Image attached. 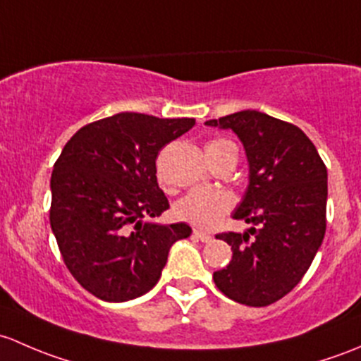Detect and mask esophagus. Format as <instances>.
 Returning <instances> with one entry per match:
<instances>
[{"instance_id":"esophagus-1","label":"esophagus","mask_w":361,"mask_h":361,"mask_svg":"<svg viewBox=\"0 0 361 361\" xmlns=\"http://www.w3.org/2000/svg\"><path fill=\"white\" fill-rule=\"evenodd\" d=\"M192 235L198 238V240H202L203 243H210V241L214 240V236L208 235V233H205V231H202V229H195V231H192Z\"/></svg>"}]
</instances>
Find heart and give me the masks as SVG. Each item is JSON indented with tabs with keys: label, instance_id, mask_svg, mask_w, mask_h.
<instances>
[{
	"label": "heart",
	"instance_id": "b5f03b06",
	"mask_svg": "<svg viewBox=\"0 0 361 361\" xmlns=\"http://www.w3.org/2000/svg\"><path fill=\"white\" fill-rule=\"evenodd\" d=\"M226 151H236V146L226 139H215L207 144L208 159ZM231 207L233 198L229 192L221 189H192L177 202L176 215L180 221L207 229L212 228L222 215L228 214Z\"/></svg>",
	"mask_w": 361,
	"mask_h": 361
}]
</instances>
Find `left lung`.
Returning a JSON list of instances; mask_svg holds the SVG:
<instances>
[{"label":"left lung","instance_id":"8db88e82","mask_svg":"<svg viewBox=\"0 0 361 361\" xmlns=\"http://www.w3.org/2000/svg\"><path fill=\"white\" fill-rule=\"evenodd\" d=\"M205 125L233 130L248 159V188L233 219L250 229L215 236L233 259L214 281L236 302L269 306L302 280L325 236L326 166L299 126L269 114L247 109Z\"/></svg>","mask_w":361,"mask_h":361}]
</instances>
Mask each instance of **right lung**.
<instances>
[{
	"label": "right lung",
	"instance_id": "1",
	"mask_svg": "<svg viewBox=\"0 0 361 361\" xmlns=\"http://www.w3.org/2000/svg\"><path fill=\"white\" fill-rule=\"evenodd\" d=\"M192 118L120 113L78 130L51 172L50 226L69 273L107 302L158 283L185 222L158 224L169 200L156 179L159 149L191 130Z\"/></svg>",
	"mask_w": 361,
	"mask_h": 361
}]
</instances>
